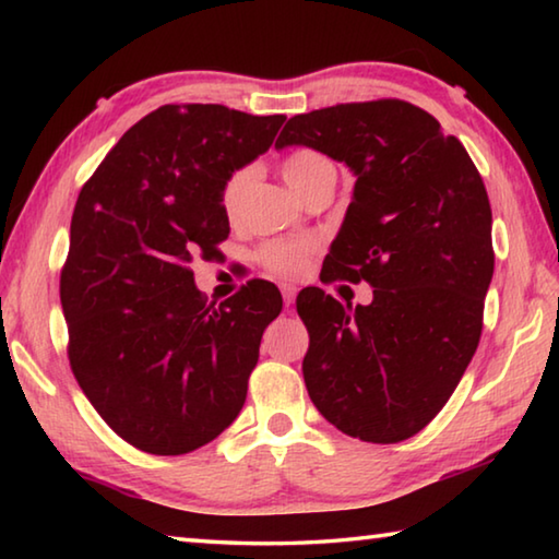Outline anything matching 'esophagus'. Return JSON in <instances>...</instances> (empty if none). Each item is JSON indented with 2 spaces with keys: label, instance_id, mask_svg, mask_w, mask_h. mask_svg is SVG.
Instances as JSON below:
<instances>
[{
  "label": "esophagus",
  "instance_id": "obj_1",
  "mask_svg": "<svg viewBox=\"0 0 559 559\" xmlns=\"http://www.w3.org/2000/svg\"><path fill=\"white\" fill-rule=\"evenodd\" d=\"M281 293H283V302H286V306L290 308V306H293V300H296V293H298V288H296V286H290V283H283V286H281Z\"/></svg>",
  "mask_w": 559,
  "mask_h": 559
}]
</instances>
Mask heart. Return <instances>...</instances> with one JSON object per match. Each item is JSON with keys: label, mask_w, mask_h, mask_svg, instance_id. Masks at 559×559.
<instances>
[{"label": "heart", "mask_w": 559, "mask_h": 559, "mask_svg": "<svg viewBox=\"0 0 559 559\" xmlns=\"http://www.w3.org/2000/svg\"><path fill=\"white\" fill-rule=\"evenodd\" d=\"M281 173L286 177V182L293 192L306 197V192H310L320 179L328 175H335V167L325 155L316 153V150H296V153H290L286 159H283ZM246 185H249V169H239V173H234L229 179H226L222 204H224V212L229 216H234L236 210H239ZM313 251H316L313 241L276 239L261 246L259 261L263 269L273 273V276H300V273L308 269V261L313 257Z\"/></svg>", "instance_id": "heart-1"}]
</instances>
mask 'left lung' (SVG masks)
<instances>
[{
	"label": "left lung",
	"mask_w": 559,
	"mask_h": 559,
	"mask_svg": "<svg viewBox=\"0 0 559 559\" xmlns=\"http://www.w3.org/2000/svg\"><path fill=\"white\" fill-rule=\"evenodd\" d=\"M306 145L357 177L328 281H367L370 306L298 296L302 380L347 437L396 443L441 412L476 353L493 278L490 202L476 165L406 100L340 103L290 118L276 147Z\"/></svg>",
	"instance_id": "1"
}]
</instances>
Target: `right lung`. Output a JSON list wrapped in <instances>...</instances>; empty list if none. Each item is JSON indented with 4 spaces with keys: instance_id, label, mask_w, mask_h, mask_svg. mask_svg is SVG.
Instances as JSON below:
<instances>
[{
    "instance_id": "add662e5",
    "label": "right lung",
    "mask_w": 559,
    "mask_h": 559,
    "mask_svg": "<svg viewBox=\"0 0 559 559\" xmlns=\"http://www.w3.org/2000/svg\"><path fill=\"white\" fill-rule=\"evenodd\" d=\"M283 120L216 103L163 106L81 189L61 271L71 370L103 421L140 451L200 449L246 402L281 293L251 281L206 306L189 263L216 257L229 236L226 179L266 153Z\"/></svg>"
}]
</instances>
